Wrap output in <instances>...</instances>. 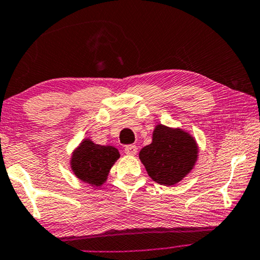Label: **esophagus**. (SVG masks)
I'll list each match as a JSON object with an SVG mask.
<instances>
[{"label": "esophagus", "mask_w": 260, "mask_h": 260, "mask_svg": "<svg viewBox=\"0 0 260 260\" xmlns=\"http://www.w3.org/2000/svg\"><path fill=\"white\" fill-rule=\"evenodd\" d=\"M124 152H125L126 155H130V156L136 155L137 146L136 145H127V146H125V148H124Z\"/></svg>", "instance_id": "esophagus-1"}]
</instances>
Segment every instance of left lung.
I'll use <instances>...</instances> for the list:
<instances>
[{"label": "left lung", "mask_w": 260, "mask_h": 260, "mask_svg": "<svg viewBox=\"0 0 260 260\" xmlns=\"http://www.w3.org/2000/svg\"><path fill=\"white\" fill-rule=\"evenodd\" d=\"M197 155V144L189 134L158 124L152 143L141 150L139 159L155 182L170 186L189 174Z\"/></svg>", "instance_id": "obj_1"}]
</instances>
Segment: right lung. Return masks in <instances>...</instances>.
<instances>
[{
  "label": "right lung",
  "mask_w": 260,
  "mask_h": 260,
  "mask_svg": "<svg viewBox=\"0 0 260 260\" xmlns=\"http://www.w3.org/2000/svg\"><path fill=\"white\" fill-rule=\"evenodd\" d=\"M119 158L118 150L110 145H99L84 139L71 158V169L81 180L100 186Z\"/></svg>",
  "instance_id": "right-lung-1"
}]
</instances>
